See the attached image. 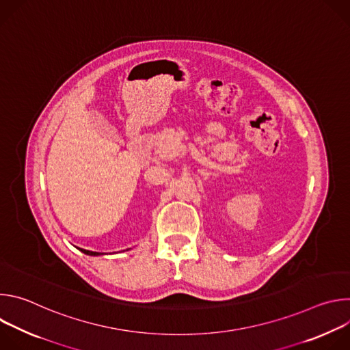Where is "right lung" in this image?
I'll return each mask as SVG.
<instances>
[{
	"label": "right lung",
	"mask_w": 350,
	"mask_h": 350,
	"mask_svg": "<svg viewBox=\"0 0 350 350\" xmlns=\"http://www.w3.org/2000/svg\"><path fill=\"white\" fill-rule=\"evenodd\" d=\"M80 251H81L83 254H85V255H91V256H96V255H101V254H98V252H92V251H85V249H80Z\"/></svg>",
	"instance_id": "add662e5"
}]
</instances>
